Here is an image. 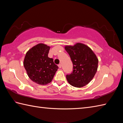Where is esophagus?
Instances as JSON below:
<instances>
[{
  "label": "esophagus",
  "instance_id": "1",
  "mask_svg": "<svg viewBox=\"0 0 123 123\" xmlns=\"http://www.w3.org/2000/svg\"><path fill=\"white\" fill-rule=\"evenodd\" d=\"M58 67H59V68H61V67H62V65H61V64H59L58 65Z\"/></svg>",
  "mask_w": 123,
  "mask_h": 123
}]
</instances>
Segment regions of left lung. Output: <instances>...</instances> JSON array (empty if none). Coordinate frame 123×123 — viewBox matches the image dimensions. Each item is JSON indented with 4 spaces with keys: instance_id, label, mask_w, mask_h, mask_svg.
I'll use <instances>...</instances> for the list:
<instances>
[{
    "instance_id": "1",
    "label": "left lung",
    "mask_w": 123,
    "mask_h": 123,
    "mask_svg": "<svg viewBox=\"0 0 123 123\" xmlns=\"http://www.w3.org/2000/svg\"><path fill=\"white\" fill-rule=\"evenodd\" d=\"M73 63V71L66 75L70 85L81 88L87 85L95 76L98 69V59L89 47L78 43L74 46H66Z\"/></svg>"
}]
</instances>
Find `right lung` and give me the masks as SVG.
Wrapping results in <instances>:
<instances>
[{"label":"right lung","mask_w":123,"mask_h":123,"mask_svg":"<svg viewBox=\"0 0 123 123\" xmlns=\"http://www.w3.org/2000/svg\"><path fill=\"white\" fill-rule=\"evenodd\" d=\"M50 47L38 44L27 51L24 60V66L28 77L38 85L50 83L59 67L52 58L48 57Z\"/></svg>","instance_id":"add662e5"}]
</instances>
